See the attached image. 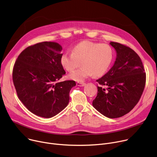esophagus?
I'll return each mask as SVG.
<instances>
[{"mask_svg":"<svg viewBox=\"0 0 157 157\" xmlns=\"http://www.w3.org/2000/svg\"><path fill=\"white\" fill-rule=\"evenodd\" d=\"M76 85L78 86H84L86 85V83L82 82H77Z\"/></svg>","mask_w":157,"mask_h":157,"instance_id":"34e87169","label":"esophagus"}]
</instances>
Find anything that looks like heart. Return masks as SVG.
Masks as SVG:
<instances>
[{"instance_id":"1","label":"heart","mask_w":157,"mask_h":157,"mask_svg":"<svg viewBox=\"0 0 157 157\" xmlns=\"http://www.w3.org/2000/svg\"><path fill=\"white\" fill-rule=\"evenodd\" d=\"M114 58L113 48L107 44L82 41L72 49V53H63L60 63L69 72L73 71L81 64L82 67L71 73L68 77L74 81L82 82L94 75L99 77L109 70Z\"/></svg>"}]
</instances>
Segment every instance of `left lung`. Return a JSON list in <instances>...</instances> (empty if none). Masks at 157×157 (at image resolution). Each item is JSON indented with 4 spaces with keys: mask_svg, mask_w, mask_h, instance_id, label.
Returning a JSON list of instances; mask_svg holds the SVG:
<instances>
[{
    "mask_svg": "<svg viewBox=\"0 0 157 157\" xmlns=\"http://www.w3.org/2000/svg\"><path fill=\"white\" fill-rule=\"evenodd\" d=\"M110 44L116 51V59L110 70L96 80L99 86L93 105L104 116L114 119L128 113L138 103L144 90L146 73L136 52L119 43Z\"/></svg>",
    "mask_w": 157,
    "mask_h": 157,
    "instance_id": "8db88e82",
    "label": "left lung"
}]
</instances>
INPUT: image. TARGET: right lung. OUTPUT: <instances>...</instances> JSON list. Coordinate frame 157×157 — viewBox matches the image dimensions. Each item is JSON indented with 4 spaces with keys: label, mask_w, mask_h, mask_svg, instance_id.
<instances>
[{
    "label": "right lung",
    "mask_w": 157,
    "mask_h": 157,
    "mask_svg": "<svg viewBox=\"0 0 157 157\" xmlns=\"http://www.w3.org/2000/svg\"><path fill=\"white\" fill-rule=\"evenodd\" d=\"M62 47L56 42L43 41L22 51L12 71L18 99L33 114L52 117L70 101L73 80L58 82L66 73L60 63Z\"/></svg>",
    "instance_id": "obj_1"
}]
</instances>
